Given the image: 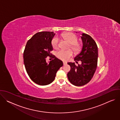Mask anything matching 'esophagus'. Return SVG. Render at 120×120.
Returning <instances> with one entry per match:
<instances>
[{
	"instance_id": "obj_1",
	"label": "esophagus",
	"mask_w": 120,
	"mask_h": 120,
	"mask_svg": "<svg viewBox=\"0 0 120 120\" xmlns=\"http://www.w3.org/2000/svg\"><path fill=\"white\" fill-rule=\"evenodd\" d=\"M63 64H64V65H66V64H67V63L65 62H63Z\"/></svg>"
}]
</instances>
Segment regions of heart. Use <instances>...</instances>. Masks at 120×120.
Listing matches in <instances>:
<instances>
[{"label": "heart", "mask_w": 120, "mask_h": 120, "mask_svg": "<svg viewBox=\"0 0 120 120\" xmlns=\"http://www.w3.org/2000/svg\"><path fill=\"white\" fill-rule=\"evenodd\" d=\"M63 37L70 44V47L75 54L79 53L82 49V45L77 42L78 38L75 34L71 32L64 33L62 35ZM52 45L55 49H57L59 46V39L57 37L53 38L52 40ZM73 51L68 49L67 50H60L56 53V56L63 61H67L73 56Z\"/></svg>", "instance_id": "heart-1"}]
</instances>
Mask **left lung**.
<instances>
[{"mask_svg":"<svg viewBox=\"0 0 120 120\" xmlns=\"http://www.w3.org/2000/svg\"><path fill=\"white\" fill-rule=\"evenodd\" d=\"M81 39L82 46L81 52L74 58L76 63L81 61L82 64L76 66L75 63L69 62L70 71L67 74L68 79L73 85L82 86L91 80L96 71L98 60L97 45L89 35L82 33Z\"/></svg>","mask_w":120,"mask_h":120,"instance_id":"obj_1","label":"left lung"}]
</instances>
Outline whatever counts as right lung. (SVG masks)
Masks as SVG:
<instances>
[{
  "mask_svg": "<svg viewBox=\"0 0 120 120\" xmlns=\"http://www.w3.org/2000/svg\"><path fill=\"white\" fill-rule=\"evenodd\" d=\"M53 32H40L35 34L27 42L24 52V63L30 79L40 85H46L55 80L56 72L63 65V62L54 55L52 40ZM53 56L54 59L47 63L46 58Z\"/></svg>",
  "mask_w": 120,
  "mask_h": 120,
  "instance_id": "add662e5",
  "label": "right lung"
}]
</instances>
